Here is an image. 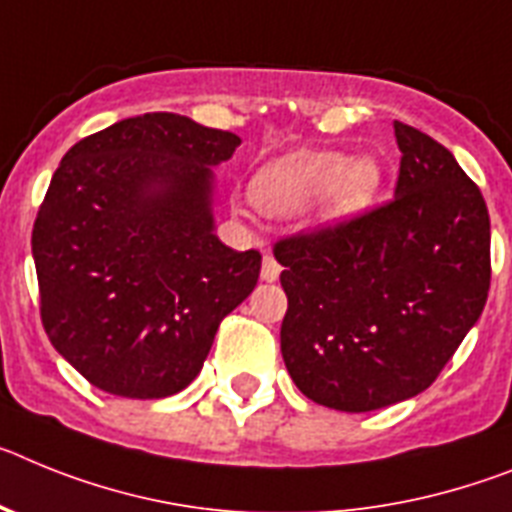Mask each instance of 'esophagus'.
<instances>
[{
  "label": "esophagus",
  "instance_id": "34e87169",
  "mask_svg": "<svg viewBox=\"0 0 512 512\" xmlns=\"http://www.w3.org/2000/svg\"><path fill=\"white\" fill-rule=\"evenodd\" d=\"M278 275H281V265H278V260H275L270 252H265V255H262L260 278H262V281L273 283V281H278Z\"/></svg>",
  "mask_w": 512,
  "mask_h": 512
}]
</instances>
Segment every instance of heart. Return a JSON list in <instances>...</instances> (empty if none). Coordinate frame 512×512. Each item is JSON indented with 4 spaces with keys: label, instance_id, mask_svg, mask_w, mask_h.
I'll return each mask as SVG.
<instances>
[{
    "label": "heart",
    "instance_id": "obj_1",
    "mask_svg": "<svg viewBox=\"0 0 512 512\" xmlns=\"http://www.w3.org/2000/svg\"><path fill=\"white\" fill-rule=\"evenodd\" d=\"M384 182L379 159L337 149H301L273 159L252 177L255 206L268 216H296L317 201L322 224H342L366 211Z\"/></svg>",
    "mask_w": 512,
    "mask_h": 512
}]
</instances>
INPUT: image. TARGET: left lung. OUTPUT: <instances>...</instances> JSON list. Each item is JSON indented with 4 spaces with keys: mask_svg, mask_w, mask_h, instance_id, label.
Instances as JSON below:
<instances>
[{
    "mask_svg": "<svg viewBox=\"0 0 512 512\" xmlns=\"http://www.w3.org/2000/svg\"><path fill=\"white\" fill-rule=\"evenodd\" d=\"M394 201L275 244L288 311L281 353L311 402L371 412L417 397L477 324L490 291V213L451 151L394 121Z\"/></svg>",
    "mask_w": 512,
    "mask_h": 512,
    "instance_id": "obj_1",
    "label": "left lung"
}]
</instances>
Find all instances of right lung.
<instances>
[{"instance_id":"obj_1","label":"right lung","mask_w":512,"mask_h":512,"mask_svg":"<svg viewBox=\"0 0 512 512\" xmlns=\"http://www.w3.org/2000/svg\"><path fill=\"white\" fill-rule=\"evenodd\" d=\"M239 136L175 113L71 146L33 226L51 345L97 389L162 399L201 373L221 319L260 278V252L213 231V167Z\"/></svg>"}]
</instances>
